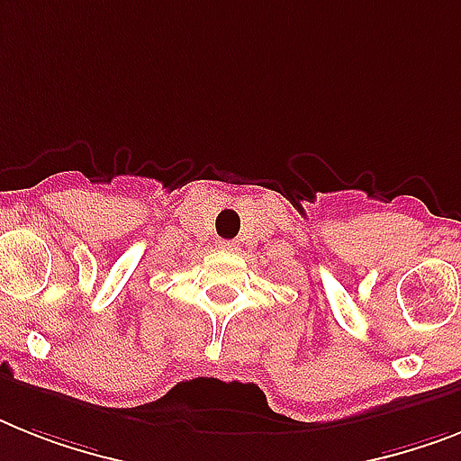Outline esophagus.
I'll use <instances>...</instances> for the list:
<instances>
[{
	"instance_id": "esophagus-1",
	"label": "esophagus",
	"mask_w": 461,
	"mask_h": 461,
	"mask_svg": "<svg viewBox=\"0 0 461 461\" xmlns=\"http://www.w3.org/2000/svg\"><path fill=\"white\" fill-rule=\"evenodd\" d=\"M219 247L223 252H235L238 249V240H219Z\"/></svg>"
}]
</instances>
